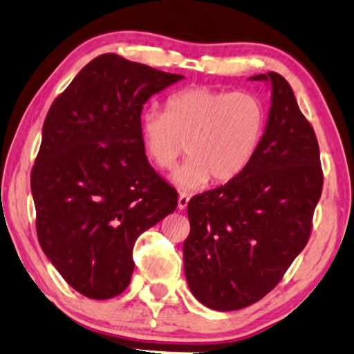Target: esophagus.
I'll use <instances>...</instances> for the list:
<instances>
[{"label":"esophagus","instance_id":"1","mask_svg":"<svg viewBox=\"0 0 354 354\" xmlns=\"http://www.w3.org/2000/svg\"><path fill=\"white\" fill-rule=\"evenodd\" d=\"M189 199H190L189 195H185V194L179 195V198H178V209H179V210H184L185 207H187Z\"/></svg>","mask_w":354,"mask_h":354}]
</instances>
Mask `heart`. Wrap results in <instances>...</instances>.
<instances>
[{
    "label": "heart",
    "instance_id": "b5f03b06",
    "mask_svg": "<svg viewBox=\"0 0 354 354\" xmlns=\"http://www.w3.org/2000/svg\"><path fill=\"white\" fill-rule=\"evenodd\" d=\"M266 108L248 91L185 88L165 102V113L149 110L140 118L147 156L160 170H170L185 150L190 158L173 171L183 190H198L210 181L224 184L240 176L260 149Z\"/></svg>",
    "mask_w": 354,
    "mask_h": 354
}]
</instances>
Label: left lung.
Returning a JSON list of instances; mask_svg holds the SVG:
<instances>
[{"instance_id": "left-lung-1", "label": "left lung", "mask_w": 354, "mask_h": 354, "mask_svg": "<svg viewBox=\"0 0 354 354\" xmlns=\"http://www.w3.org/2000/svg\"><path fill=\"white\" fill-rule=\"evenodd\" d=\"M268 82L271 108L260 149L240 176L190 199L184 272L192 294L210 310L235 311L277 286L306 246L322 195L319 144L289 83Z\"/></svg>"}]
</instances>
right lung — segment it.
Segmentation results:
<instances>
[{"label":"right lung","mask_w":354,"mask_h":354,"mask_svg":"<svg viewBox=\"0 0 354 354\" xmlns=\"http://www.w3.org/2000/svg\"><path fill=\"white\" fill-rule=\"evenodd\" d=\"M183 79L104 54L49 108L30 175L37 236L85 297L124 291L138 236L176 209L175 189L147 160L140 113L153 94Z\"/></svg>","instance_id":"1"}]
</instances>
